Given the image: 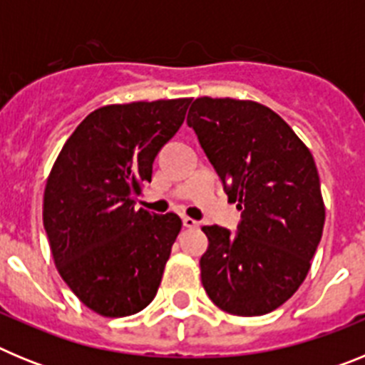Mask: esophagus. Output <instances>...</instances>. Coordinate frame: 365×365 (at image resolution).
Returning <instances> with one entry per match:
<instances>
[{
  "label": "esophagus",
  "instance_id": "1",
  "mask_svg": "<svg viewBox=\"0 0 365 365\" xmlns=\"http://www.w3.org/2000/svg\"><path fill=\"white\" fill-rule=\"evenodd\" d=\"M182 225H185L186 228H195L199 225V222L195 221V219L188 217V215H182Z\"/></svg>",
  "mask_w": 365,
  "mask_h": 365
}]
</instances>
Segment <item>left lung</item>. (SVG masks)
I'll return each mask as SVG.
<instances>
[{"mask_svg": "<svg viewBox=\"0 0 365 365\" xmlns=\"http://www.w3.org/2000/svg\"><path fill=\"white\" fill-rule=\"evenodd\" d=\"M186 122L241 210L235 234L202 227V287L221 311L267 314L298 291L322 240L314 159L279 115L250 100L202 96Z\"/></svg>", "mask_w": 365, "mask_h": 365, "instance_id": "left-lung-1", "label": "left lung"}]
</instances>
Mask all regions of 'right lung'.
<instances>
[{"mask_svg":"<svg viewBox=\"0 0 365 365\" xmlns=\"http://www.w3.org/2000/svg\"><path fill=\"white\" fill-rule=\"evenodd\" d=\"M190 98L106 106L87 115L58 155L43 193L54 263L83 305L109 318L143 311L157 294L179 215L135 210L160 148Z\"/></svg>","mask_w":365,"mask_h":365,"instance_id":"obj_1","label":"right lung"}]
</instances>
